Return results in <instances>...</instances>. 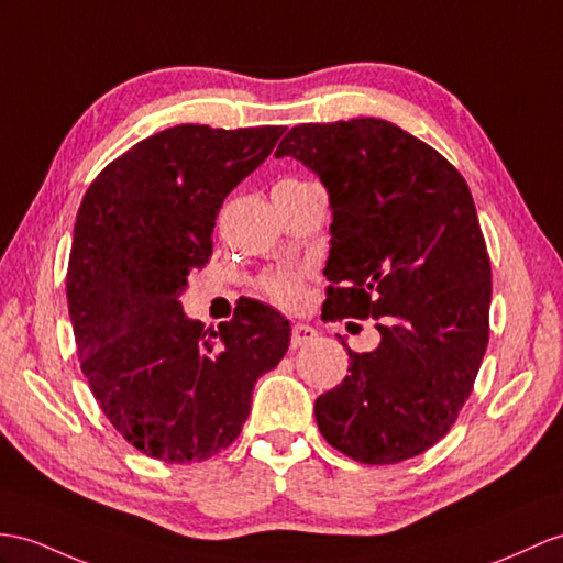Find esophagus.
<instances>
[{"label":"esophagus","mask_w":563,"mask_h":563,"mask_svg":"<svg viewBox=\"0 0 563 563\" xmlns=\"http://www.w3.org/2000/svg\"><path fill=\"white\" fill-rule=\"evenodd\" d=\"M314 336H318V332H314L310 324H303V322L294 324V329H291V349H300V346L310 344Z\"/></svg>","instance_id":"esophagus-1"}]
</instances>
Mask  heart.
I'll list each match as a JSON object with an SVG mask.
<instances>
[{"label": "heart", "instance_id": "obj_1", "mask_svg": "<svg viewBox=\"0 0 563 563\" xmlns=\"http://www.w3.org/2000/svg\"><path fill=\"white\" fill-rule=\"evenodd\" d=\"M257 291L274 306H279L284 310H296L303 306L306 300V279L303 274L296 272L265 274V277L257 282Z\"/></svg>", "mask_w": 563, "mask_h": 563}]
</instances>
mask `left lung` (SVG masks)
I'll list each match as a JSON object with an SVG mask.
<instances>
[{
    "label": "left lung",
    "instance_id": "8db88e82",
    "mask_svg": "<svg viewBox=\"0 0 563 563\" xmlns=\"http://www.w3.org/2000/svg\"><path fill=\"white\" fill-rule=\"evenodd\" d=\"M296 157L329 194V320H377L379 346L349 351V375L318 396L324 440L387 465L434 446L473 391L489 341L492 269L465 178L385 119L300 123Z\"/></svg>",
    "mask_w": 563,
    "mask_h": 563
}]
</instances>
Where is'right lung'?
<instances>
[{"mask_svg":"<svg viewBox=\"0 0 563 563\" xmlns=\"http://www.w3.org/2000/svg\"><path fill=\"white\" fill-rule=\"evenodd\" d=\"M282 133L164 129L107 164L80 202L66 272L76 353L102 413L145 456L190 463L227 449L257 377L289 349V320L257 300L217 329L178 300L210 260L224 198Z\"/></svg>","mask_w":563,"mask_h":563,"instance_id":"obj_1","label":"right lung"}]
</instances>
